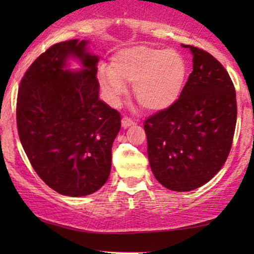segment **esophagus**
Listing matches in <instances>:
<instances>
[{
	"label": "esophagus",
	"instance_id": "obj_1",
	"mask_svg": "<svg viewBox=\"0 0 254 254\" xmlns=\"http://www.w3.org/2000/svg\"><path fill=\"white\" fill-rule=\"evenodd\" d=\"M121 125H123L124 128H128L129 126H131V125H134V121L129 119V118L124 117L123 120H121Z\"/></svg>",
	"mask_w": 254,
	"mask_h": 254
}]
</instances>
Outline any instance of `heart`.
Segmentation results:
<instances>
[{
  "label": "heart",
  "instance_id": "heart-1",
  "mask_svg": "<svg viewBox=\"0 0 254 254\" xmlns=\"http://www.w3.org/2000/svg\"><path fill=\"white\" fill-rule=\"evenodd\" d=\"M186 75V62L177 51L135 46L118 52L110 68H100L98 81L113 105L126 92L125 83H134L135 98L144 109L163 111L179 99Z\"/></svg>",
  "mask_w": 254,
  "mask_h": 254
}]
</instances>
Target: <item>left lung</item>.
Listing matches in <instances>:
<instances>
[{
    "instance_id": "left-lung-1",
    "label": "left lung",
    "mask_w": 254,
    "mask_h": 254,
    "mask_svg": "<svg viewBox=\"0 0 254 254\" xmlns=\"http://www.w3.org/2000/svg\"><path fill=\"white\" fill-rule=\"evenodd\" d=\"M193 71L175 105L144 121L148 158L155 178L166 189L189 192L209 182L227 161L234 138L237 103L223 65L200 48Z\"/></svg>"
}]
</instances>
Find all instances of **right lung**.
Returning <instances> with one entry per match:
<instances>
[{
    "label": "right lung",
    "mask_w": 254,
    "mask_h": 254,
    "mask_svg": "<svg viewBox=\"0 0 254 254\" xmlns=\"http://www.w3.org/2000/svg\"><path fill=\"white\" fill-rule=\"evenodd\" d=\"M89 41H64L36 59L20 81L17 127L37 175L67 196H84L109 179L120 113L99 99L97 64ZM77 60L81 71L67 70Z\"/></svg>",
    "instance_id": "obj_1"
}]
</instances>
